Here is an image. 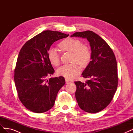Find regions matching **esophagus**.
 I'll list each match as a JSON object with an SVG mask.
<instances>
[{"instance_id": "1", "label": "esophagus", "mask_w": 133, "mask_h": 133, "mask_svg": "<svg viewBox=\"0 0 133 133\" xmlns=\"http://www.w3.org/2000/svg\"><path fill=\"white\" fill-rule=\"evenodd\" d=\"M72 82V80H69L68 79H65V83L66 84H69V83H70Z\"/></svg>"}]
</instances>
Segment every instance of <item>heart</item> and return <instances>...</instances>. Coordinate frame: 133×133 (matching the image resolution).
<instances>
[{
	"mask_svg": "<svg viewBox=\"0 0 133 133\" xmlns=\"http://www.w3.org/2000/svg\"><path fill=\"white\" fill-rule=\"evenodd\" d=\"M59 47L62 51L72 53V62L70 64H65L60 67L57 70L59 75L67 79H71L77 75L82 66H87L91 58V51L89 48L83 45L82 42L74 38H67L59 44ZM48 58L51 65L58 66L60 63V57L55 48H52L48 52Z\"/></svg>",
	"mask_w": 133,
	"mask_h": 133,
	"instance_id": "1",
	"label": "heart"
}]
</instances>
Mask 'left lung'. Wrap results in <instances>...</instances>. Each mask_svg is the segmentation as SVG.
<instances>
[{
	"label": "left lung",
	"mask_w": 133,
	"mask_h": 133,
	"mask_svg": "<svg viewBox=\"0 0 133 133\" xmlns=\"http://www.w3.org/2000/svg\"><path fill=\"white\" fill-rule=\"evenodd\" d=\"M71 37L86 38L91 47V59L83 72L85 83L75 82V98L81 109L89 113L102 111L110 104L118 87L117 63L107 43L93 31L76 32Z\"/></svg>",
	"instance_id": "left-lung-1"
}]
</instances>
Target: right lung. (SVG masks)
Returning <instances> with one entry per match:
<instances>
[{
  "mask_svg": "<svg viewBox=\"0 0 133 133\" xmlns=\"http://www.w3.org/2000/svg\"><path fill=\"white\" fill-rule=\"evenodd\" d=\"M68 36L59 31H44L29 40L20 50L14 78L18 97L28 110L42 113L54 106L65 80L63 76L47 79L54 72L48 51L55 42Z\"/></svg>",
  "mask_w": 133,
  "mask_h": 133,
  "instance_id": "right-lung-1",
  "label": "right lung"
}]
</instances>
